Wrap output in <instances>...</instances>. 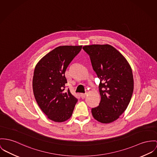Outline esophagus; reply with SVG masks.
Instances as JSON below:
<instances>
[{
	"mask_svg": "<svg viewBox=\"0 0 157 157\" xmlns=\"http://www.w3.org/2000/svg\"><path fill=\"white\" fill-rule=\"evenodd\" d=\"M80 96H81V97L82 98H85L86 96V94H84V93H81V94H80Z\"/></svg>",
	"mask_w": 157,
	"mask_h": 157,
	"instance_id": "obj_1",
	"label": "esophagus"
}]
</instances>
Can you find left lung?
<instances>
[{"instance_id":"1","label":"left lung","mask_w":157,"mask_h":157,"mask_svg":"<svg viewBox=\"0 0 157 157\" xmlns=\"http://www.w3.org/2000/svg\"><path fill=\"white\" fill-rule=\"evenodd\" d=\"M93 70L100 79L99 105L91 109L97 121L109 124L118 119L131 100L134 80L132 67L121 53L112 46L85 45Z\"/></svg>"}]
</instances>
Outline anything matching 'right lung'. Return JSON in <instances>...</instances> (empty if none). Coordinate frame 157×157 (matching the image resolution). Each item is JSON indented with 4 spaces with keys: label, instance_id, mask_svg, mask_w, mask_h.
Segmentation results:
<instances>
[{
    "label": "right lung",
    "instance_id": "right-lung-1",
    "mask_svg": "<svg viewBox=\"0 0 157 157\" xmlns=\"http://www.w3.org/2000/svg\"><path fill=\"white\" fill-rule=\"evenodd\" d=\"M82 45L58 47L44 56L35 66L33 77V91L36 102L51 121L62 122L69 120L78 99L69 89L66 71Z\"/></svg>",
    "mask_w": 157,
    "mask_h": 157
}]
</instances>
